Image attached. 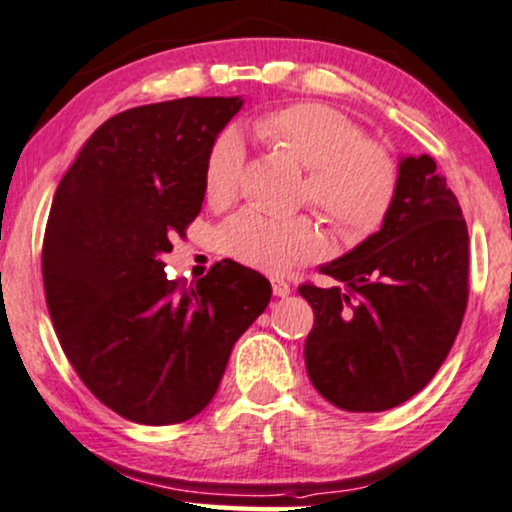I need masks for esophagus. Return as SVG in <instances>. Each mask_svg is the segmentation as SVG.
<instances>
[{
  "mask_svg": "<svg viewBox=\"0 0 512 512\" xmlns=\"http://www.w3.org/2000/svg\"><path fill=\"white\" fill-rule=\"evenodd\" d=\"M271 290H274L276 297H288L290 295V286L283 278H271Z\"/></svg>",
  "mask_w": 512,
  "mask_h": 512,
  "instance_id": "1",
  "label": "esophagus"
}]
</instances>
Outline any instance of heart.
<instances>
[{
  "label": "heart",
  "instance_id": "obj_1",
  "mask_svg": "<svg viewBox=\"0 0 512 512\" xmlns=\"http://www.w3.org/2000/svg\"><path fill=\"white\" fill-rule=\"evenodd\" d=\"M252 132L307 167L302 200L319 208L340 238L361 241L380 229L397 198V160L387 148L368 141L357 122L323 103H290L260 115ZM241 167V137L229 129L219 134L205 158L203 191L210 205L231 203ZM217 241L231 260L269 274L314 260L323 250L316 219L271 217L257 210H241L226 219Z\"/></svg>",
  "mask_w": 512,
  "mask_h": 512
}]
</instances>
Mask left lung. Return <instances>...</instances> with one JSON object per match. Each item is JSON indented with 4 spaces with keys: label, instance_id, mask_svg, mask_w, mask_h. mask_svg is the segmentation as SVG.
I'll return each instance as SVG.
<instances>
[{
    "label": "left lung",
    "instance_id": "8db88e82",
    "mask_svg": "<svg viewBox=\"0 0 512 512\" xmlns=\"http://www.w3.org/2000/svg\"><path fill=\"white\" fill-rule=\"evenodd\" d=\"M335 286H300L314 328L304 366L342 411L404 404L430 383L454 345L468 304V226L430 155H401L392 210L338 260Z\"/></svg>",
    "mask_w": 512,
    "mask_h": 512
}]
</instances>
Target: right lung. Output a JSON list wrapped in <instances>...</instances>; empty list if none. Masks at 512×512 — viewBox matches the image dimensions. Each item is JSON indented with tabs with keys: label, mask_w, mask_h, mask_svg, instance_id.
<instances>
[{
	"label": "right lung",
	"mask_w": 512,
	"mask_h": 512,
	"mask_svg": "<svg viewBox=\"0 0 512 512\" xmlns=\"http://www.w3.org/2000/svg\"><path fill=\"white\" fill-rule=\"evenodd\" d=\"M241 96H189L113 115L80 148L51 203L44 293L63 352L108 409L139 425L210 404L269 281L222 260L191 288L165 276L172 238L203 208V170Z\"/></svg>",
	"instance_id": "obj_1"
}]
</instances>
